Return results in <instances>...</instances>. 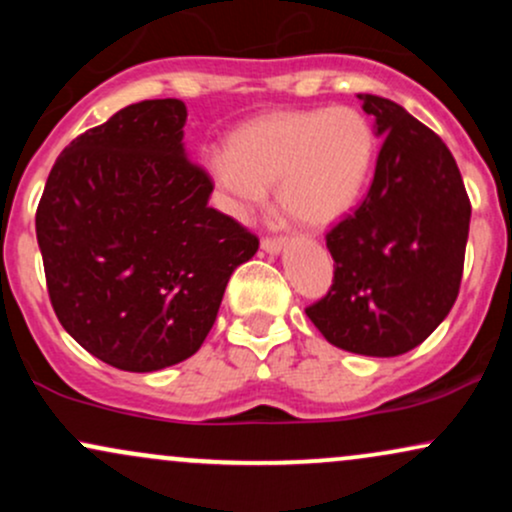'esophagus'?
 I'll use <instances>...</instances> for the list:
<instances>
[{
	"mask_svg": "<svg viewBox=\"0 0 512 512\" xmlns=\"http://www.w3.org/2000/svg\"><path fill=\"white\" fill-rule=\"evenodd\" d=\"M281 245H284V238H279V236H264L262 238V250L272 252V255L281 250Z\"/></svg>",
	"mask_w": 512,
	"mask_h": 512,
	"instance_id": "34e87169",
	"label": "esophagus"
}]
</instances>
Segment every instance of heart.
<instances>
[{"label":"heart","instance_id":"heart-1","mask_svg":"<svg viewBox=\"0 0 512 512\" xmlns=\"http://www.w3.org/2000/svg\"><path fill=\"white\" fill-rule=\"evenodd\" d=\"M375 139L354 108L272 113L228 139V156L211 158V175L231 214L248 216L276 185V197L301 226L327 228L356 202L373 161Z\"/></svg>","mask_w":512,"mask_h":512}]
</instances>
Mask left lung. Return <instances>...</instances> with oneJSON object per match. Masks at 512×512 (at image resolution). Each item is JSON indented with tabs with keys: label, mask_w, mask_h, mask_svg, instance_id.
<instances>
[{
	"label": "left lung",
	"mask_w": 512,
	"mask_h": 512,
	"mask_svg": "<svg viewBox=\"0 0 512 512\" xmlns=\"http://www.w3.org/2000/svg\"><path fill=\"white\" fill-rule=\"evenodd\" d=\"M383 146L358 207L327 231L334 279L305 315L351 354H407L457 301L469 204L443 139L402 105L358 93Z\"/></svg>",
	"instance_id": "8db88e82"
}]
</instances>
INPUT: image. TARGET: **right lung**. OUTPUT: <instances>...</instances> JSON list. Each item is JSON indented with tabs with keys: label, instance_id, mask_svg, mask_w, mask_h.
Returning a JSON list of instances; mask_svg holds the SVG:
<instances>
[{
	"label": "right lung",
	"instance_id": "obj_1",
	"mask_svg": "<svg viewBox=\"0 0 512 512\" xmlns=\"http://www.w3.org/2000/svg\"><path fill=\"white\" fill-rule=\"evenodd\" d=\"M185 120L178 98L117 110L62 151L35 211L57 320L129 373L195 354L233 269L260 248L207 204L214 182L185 156Z\"/></svg>",
	"mask_w": 512,
	"mask_h": 512
}]
</instances>
